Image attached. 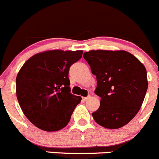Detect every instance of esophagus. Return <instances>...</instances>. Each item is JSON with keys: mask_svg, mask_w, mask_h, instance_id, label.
<instances>
[{"mask_svg": "<svg viewBox=\"0 0 159 159\" xmlns=\"http://www.w3.org/2000/svg\"><path fill=\"white\" fill-rule=\"evenodd\" d=\"M89 99H90V95L87 96V97H83V101H86V100H88Z\"/></svg>", "mask_w": 159, "mask_h": 159, "instance_id": "obj_1", "label": "esophagus"}]
</instances>
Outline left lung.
I'll return each mask as SVG.
<instances>
[{"instance_id": "1", "label": "left lung", "mask_w": 159, "mask_h": 159, "mask_svg": "<svg viewBox=\"0 0 159 159\" xmlns=\"http://www.w3.org/2000/svg\"><path fill=\"white\" fill-rule=\"evenodd\" d=\"M97 78L95 93L100 105L92 114L103 128L117 129L138 114L148 89L144 66L124 50H91L83 54Z\"/></svg>"}]
</instances>
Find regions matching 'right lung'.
I'll use <instances>...</instances> for the list:
<instances>
[{"label": "right lung", "instance_id": "obj_1", "mask_svg": "<svg viewBox=\"0 0 159 159\" xmlns=\"http://www.w3.org/2000/svg\"><path fill=\"white\" fill-rule=\"evenodd\" d=\"M83 52L49 50L31 56L16 77L18 103L27 118L39 129L56 131L70 122L81 97L70 93L69 71Z\"/></svg>", "mask_w": 159, "mask_h": 159}]
</instances>
